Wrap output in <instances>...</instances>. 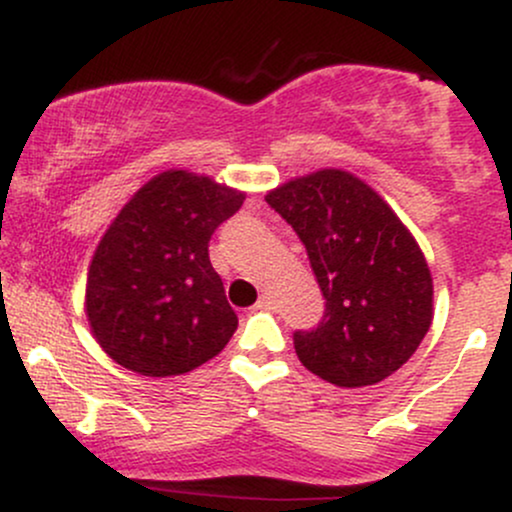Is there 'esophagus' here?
<instances>
[{"label":"esophagus","mask_w":512,"mask_h":512,"mask_svg":"<svg viewBox=\"0 0 512 512\" xmlns=\"http://www.w3.org/2000/svg\"><path fill=\"white\" fill-rule=\"evenodd\" d=\"M257 308H260V310H269V308H272V296H267V293H262L260 301H257Z\"/></svg>","instance_id":"34e87169"}]
</instances>
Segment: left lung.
<instances>
[{
  "instance_id": "8db88e82",
  "label": "left lung",
  "mask_w": 512,
  "mask_h": 512,
  "mask_svg": "<svg viewBox=\"0 0 512 512\" xmlns=\"http://www.w3.org/2000/svg\"><path fill=\"white\" fill-rule=\"evenodd\" d=\"M264 199L298 233L325 296L320 325L293 334L303 366L337 387L375 385L402 368L431 327L433 279L390 204L339 168Z\"/></svg>"
}]
</instances>
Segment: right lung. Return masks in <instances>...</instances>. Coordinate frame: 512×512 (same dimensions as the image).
<instances>
[{
	"label": "right lung",
	"mask_w": 512,
	"mask_h": 512,
	"mask_svg": "<svg viewBox=\"0 0 512 512\" xmlns=\"http://www.w3.org/2000/svg\"><path fill=\"white\" fill-rule=\"evenodd\" d=\"M245 192L209 175L166 170L134 192L93 252L86 317L103 351L149 378L190 373L238 327L209 262L211 233Z\"/></svg>",
	"instance_id": "1"
}]
</instances>
